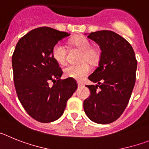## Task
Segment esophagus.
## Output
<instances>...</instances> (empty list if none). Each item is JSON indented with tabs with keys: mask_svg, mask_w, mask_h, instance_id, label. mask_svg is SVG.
Wrapping results in <instances>:
<instances>
[{
	"mask_svg": "<svg viewBox=\"0 0 149 149\" xmlns=\"http://www.w3.org/2000/svg\"><path fill=\"white\" fill-rule=\"evenodd\" d=\"M77 85H78V86H84V84H83L82 83H81V82H77Z\"/></svg>",
	"mask_w": 149,
	"mask_h": 149,
	"instance_id": "obj_1",
	"label": "esophagus"
}]
</instances>
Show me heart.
Listing matches in <instances>:
<instances>
[{"mask_svg":"<svg viewBox=\"0 0 149 149\" xmlns=\"http://www.w3.org/2000/svg\"><path fill=\"white\" fill-rule=\"evenodd\" d=\"M71 47L81 51L77 65H68L64 68L63 72L65 77L73 78L77 81H82L90 72V64H95L101 57V51L98 48L91 46L87 38L83 36L74 37L69 41ZM51 55L54 60L59 64H64L66 60L67 50L62 43L55 44L51 50Z\"/></svg>","mask_w":149,"mask_h":149,"instance_id":"heart-1","label":"heart"}]
</instances>
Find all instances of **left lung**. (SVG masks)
Here are the masks:
<instances>
[{"label":"left lung","instance_id":"obj_1","mask_svg":"<svg viewBox=\"0 0 149 149\" xmlns=\"http://www.w3.org/2000/svg\"><path fill=\"white\" fill-rule=\"evenodd\" d=\"M87 37L101 50L98 66L88 77L90 95L84 101L85 113L93 122L109 124L118 119L129 102L136 81L137 61L126 39L110 30L90 33Z\"/></svg>","mask_w":149,"mask_h":149}]
</instances>
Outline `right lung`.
<instances>
[{
	"instance_id": "add662e5",
	"label": "right lung",
	"mask_w": 149,
	"mask_h": 149,
	"mask_svg": "<svg viewBox=\"0 0 149 149\" xmlns=\"http://www.w3.org/2000/svg\"><path fill=\"white\" fill-rule=\"evenodd\" d=\"M69 35L51 27H39L21 38L13 52L12 65L17 95L26 112L38 122L48 123L58 119L77 88L74 79H60L63 71L51 55L53 46Z\"/></svg>"
}]
</instances>
